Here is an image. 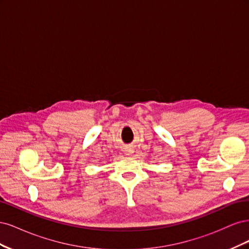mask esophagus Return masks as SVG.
I'll use <instances>...</instances> for the list:
<instances>
[{
  "label": "esophagus",
  "mask_w": 249,
  "mask_h": 249,
  "mask_svg": "<svg viewBox=\"0 0 249 249\" xmlns=\"http://www.w3.org/2000/svg\"><path fill=\"white\" fill-rule=\"evenodd\" d=\"M125 153H126V155H132L133 149H132V148H126V149H125Z\"/></svg>",
  "instance_id": "34e87169"
}]
</instances>
